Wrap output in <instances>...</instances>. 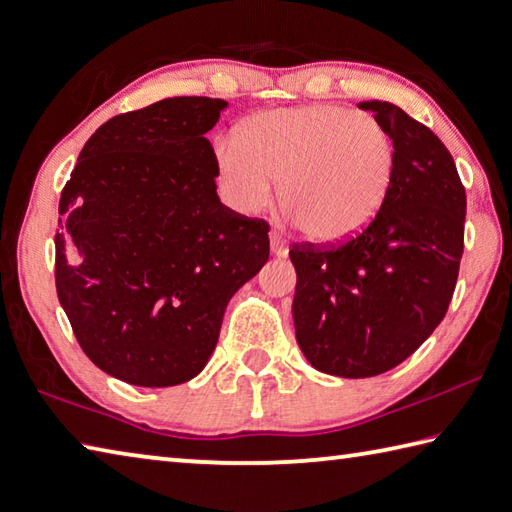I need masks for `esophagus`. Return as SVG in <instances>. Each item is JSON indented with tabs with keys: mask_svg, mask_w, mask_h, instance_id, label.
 Wrapping results in <instances>:
<instances>
[{
	"mask_svg": "<svg viewBox=\"0 0 512 512\" xmlns=\"http://www.w3.org/2000/svg\"><path fill=\"white\" fill-rule=\"evenodd\" d=\"M269 243H272V254L274 256H287V245H285V240H283L281 234H278V231H272V234H269Z\"/></svg>",
	"mask_w": 512,
	"mask_h": 512,
	"instance_id": "1",
	"label": "esophagus"
}]
</instances>
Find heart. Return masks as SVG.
<instances>
[{
	"mask_svg": "<svg viewBox=\"0 0 512 512\" xmlns=\"http://www.w3.org/2000/svg\"><path fill=\"white\" fill-rule=\"evenodd\" d=\"M397 151L372 115L334 104L252 115L216 144V169L238 209H256L278 178V202L316 243H341L379 214Z\"/></svg>",
	"mask_w": 512,
	"mask_h": 512,
	"instance_id": "obj_1",
	"label": "heart"
}]
</instances>
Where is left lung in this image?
<instances>
[{"instance_id":"8db88e82","label":"left lung","mask_w":512,"mask_h":512,"mask_svg":"<svg viewBox=\"0 0 512 512\" xmlns=\"http://www.w3.org/2000/svg\"><path fill=\"white\" fill-rule=\"evenodd\" d=\"M390 133L394 178L372 223L343 243H296V341L316 370L383 374L443 321L464 254L466 189L450 151L390 102H361Z\"/></svg>"}]
</instances>
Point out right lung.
<instances>
[{
    "label": "right lung",
    "mask_w": 512,
    "mask_h": 512,
    "mask_svg": "<svg viewBox=\"0 0 512 512\" xmlns=\"http://www.w3.org/2000/svg\"><path fill=\"white\" fill-rule=\"evenodd\" d=\"M225 100L167 98L86 140L60 198L55 287L77 343L142 388L185 383L229 298L269 258V225L225 207L205 133Z\"/></svg>",
    "instance_id": "right-lung-1"
}]
</instances>
